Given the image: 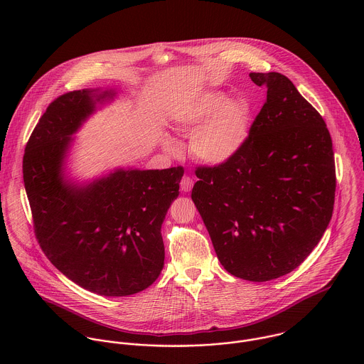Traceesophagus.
<instances>
[{
    "instance_id": "esophagus-1",
    "label": "esophagus",
    "mask_w": 364,
    "mask_h": 364,
    "mask_svg": "<svg viewBox=\"0 0 364 364\" xmlns=\"http://www.w3.org/2000/svg\"><path fill=\"white\" fill-rule=\"evenodd\" d=\"M193 179L191 178V176H183L182 178V181H181V191L182 192H191L192 191V188H193Z\"/></svg>"
}]
</instances>
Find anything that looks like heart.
<instances>
[{"label": "heart", "instance_id": "b5f03b06", "mask_svg": "<svg viewBox=\"0 0 364 364\" xmlns=\"http://www.w3.org/2000/svg\"><path fill=\"white\" fill-rule=\"evenodd\" d=\"M173 122L183 133H192L191 151L203 162L220 165L237 156L251 132V107L244 98H227L220 91L205 92L175 107ZM162 146L176 150V143L165 137Z\"/></svg>", "mask_w": 364, "mask_h": 364}]
</instances>
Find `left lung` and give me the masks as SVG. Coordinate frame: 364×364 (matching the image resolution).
Masks as SVG:
<instances>
[{
	"label": "left lung",
	"mask_w": 364,
	"mask_h": 364,
	"mask_svg": "<svg viewBox=\"0 0 364 364\" xmlns=\"http://www.w3.org/2000/svg\"><path fill=\"white\" fill-rule=\"evenodd\" d=\"M267 88L242 150L199 166L192 200L224 269L267 282L300 266L333 211L335 159L322 116L280 73H251Z\"/></svg>",
	"instance_id": "left-lung-1"
}]
</instances>
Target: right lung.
I'll use <instances>...</instances> for the list:
<instances>
[{
	"mask_svg": "<svg viewBox=\"0 0 364 364\" xmlns=\"http://www.w3.org/2000/svg\"><path fill=\"white\" fill-rule=\"evenodd\" d=\"M114 90H81L54 100L25 149L23 183L36 238L71 282L106 297L151 286L164 267L161 225L179 195L182 166L116 168L88 183L65 178L67 151L97 105Z\"/></svg>",
	"mask_w": 364,
	"mask_h": 364,
	"instance_id": "right-lung-1",
	"label": "right lung"
}]
</instances>
